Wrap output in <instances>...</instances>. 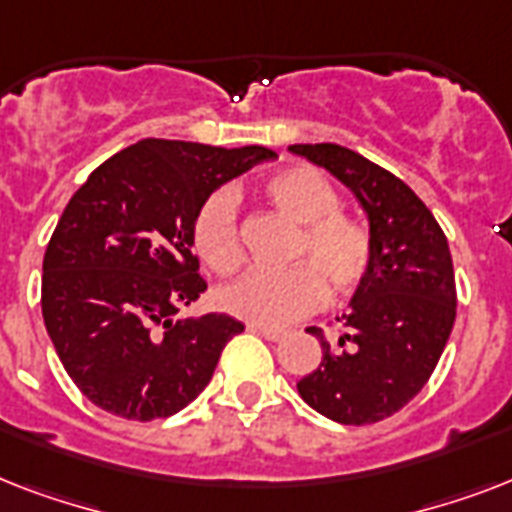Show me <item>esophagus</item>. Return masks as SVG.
<instances>
[{
    "label": "esophagus",
    "mask_w": 512,
    "mask_h": 512,
    "mask_svg": "<svg viewBox=\"0 0 512 512\" xmlns=\"http://www.w3.org/2000/svg\"><path fill=\"white\" fill-rule=\"evenodd\" d=\"M249 329L257 332V335H263L265 340H271V342H279L287 337V329H279V327H260V324H249Z\"/></svg>",
    "instance_id": "34e87169"
}]
</instances>
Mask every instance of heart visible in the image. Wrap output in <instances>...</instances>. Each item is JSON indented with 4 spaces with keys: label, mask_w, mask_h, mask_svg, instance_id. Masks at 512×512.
<instances>
[{
    "label": "heart",
    "mask_w": 512,
    "mask_h": 512,
    "mask_svg": "<svg viewBox=\"0 0 512 512\" xmlns=\"http://www.w3.org/2000/svg\"><path fill=\"white\" fill-rule=\"evenodd\" d=\"M276 207L303 225L287 271H252L220 292L225 311L260 327H287L324 303V278L335 292L353 289L372 260L369 233L340 212L335 185L313 167H289L265 183ZM193 247L217 273H233L244 260L236 220V193L220 188L201 204Z\"/></svg>",
    "instance_id": "obj_1"
}]
</instances>
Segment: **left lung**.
<instances>
[{"mask_svg":"<svg viewBox=\"0 0 512 512\" xmlns=\"http://www.w3.org/2000/svg\"><path fill=\"white\" fill-rule=\"evenodd\" d=\"M356 196L369 223L372 260L342 313V335L321 342V364L297 382L316 412L340 425H369L404 409L436 369L454 327L449 244L417 193L337 143L289 146Z\"/></svg>","mask_w":512,"mask_h":512,"instance_id":"1","label":"left lung"}]
</instances>
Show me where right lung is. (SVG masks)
I'll list each match as a JSON object with an SVG mask.
<instances>
[{
	"instance_id": "right-lung-1",
	"label": "right lung",
	"mask_w": 512,
	"mask_h": 512,
	"mask_svg": "<svg viewBox=\"0 0 512 512\" xmlns=\"http://www.w3.org/2000/svg\"><path fill=\"white\" fill-rule=\"evenodd\" d=\"M271 148L138 140L71 196L42 265V316L68 377L92 404L159 420L212 380L244 324L225 313L177 316L207 281L193 257L201 204Z\"/></svg>"
}]
</instances>
